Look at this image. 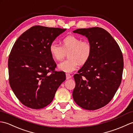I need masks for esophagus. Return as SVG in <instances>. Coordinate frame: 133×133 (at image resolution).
<instances>
[{"label": "esophagus", "instance_id": "esophagus-1", "mask_svg": "<svg viewBox=\"0 0 133 133\" xmlns=\"http://www.w3.org/2000/svg\"><path fill=\"white\" fill-rule=\"evenodd\" d=\"M71 78H72V76L70 75H69V74H68V73H66V79H68Z\"/></svg>", "mask_w": 133, "mask_h": 133}]
</instances>
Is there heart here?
Masks as SVG:
<instances>
[{"mask_svg":"<svg viewBox=\"0 0 133 133\" xmlns=\"http://www.w3.org/2000/svg\"><path fill=\"white\" fill-rule=\"evenodd\" d=\"M62 46L55 42L51 43L49 51L51 56L56 61L60 60L65 52L68 59L58 65V69L65 73H71L77 68L78 64L84 65L89 60L92 52V46L87 40L82 41L74 35H68L62 40Z\"/></svg>","mask_w":133,"mask_h":133,"instance_id":"b5f03b06","label":"heart"}]
</instances>
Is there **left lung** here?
I'll return each instance as SVG.
<instances>
[{"label": "left lung", "instance_id": "1", "mask_svg": "<svg viewBox=\"0 0 133 133\" xmlns=\"http://www.w3.org/2000/svg\"><path fill=\"white\" fill-rule=\"evenodd\" d=\"M73 32L86 36L92 46L89 60L74 75L73 98L81 108L96 110L107 105L120 86L122 52L111 35L102 28H81Z\"/></svg>", "mask_w": 133, "mask_h": 133}]
</instances>
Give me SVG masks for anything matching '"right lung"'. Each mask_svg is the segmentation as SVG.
Masks as SVG:
<instances>
[{"label": "right lung", "instance_id": "add662e5", "mask_svg": "<svg viewBox=\"0 0 133 133\" xmlns=\"http://www.w3.org/2000/svg\"><path fill=\"white\" fill-rule=\"evenodd\" d=\"M66 29L34 26L24 32L11 49L8 67L9 82L22 104L31 109L46 107L54 98L65 73L56 72L49 46Z\"/></svg>", "mask_w": 133, "mask_h": 133}]
</instances>
